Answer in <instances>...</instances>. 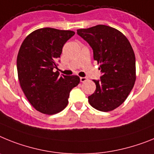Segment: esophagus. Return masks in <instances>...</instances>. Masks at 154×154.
<instances>
[{
    "label": "esophagus",
    "instance_id": "34e87169",
    "mask_svg": "<svg viewBox=\"0 0 154 154\" xmlns=\"http://www.w3.org/2000/svg\"><path fill=\"white\" fill-rule=\"evenodd\" d=\"M80 80H81V82H85L88 79H87V77H80Z\"/></svg>",
    "mask_w": 154,
    "mask_h": 154
}]
</instances>
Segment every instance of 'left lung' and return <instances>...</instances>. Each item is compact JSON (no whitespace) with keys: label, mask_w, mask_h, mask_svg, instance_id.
<instances>
[{"label":"left lung","mask_w":154,"mask_h":154,"mask_svg":"<svg viewBox=\"0 0 154 154\" xmlns=\"http://www.w3.org/2000/svg\"><path fill=\"white\" fill-rule=\"evenodd\" d=\"M81 38L93 49L94 60L100 63V80H93L95 91L88 97L93 108L110 112L121 105L136 81V58L130 42L121 32L104 25L78 29Z\"/></svg>","instance_id":"1"}]
</instances>
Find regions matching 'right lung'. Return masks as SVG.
<instances>
[{
  "label": "right lung",
  "mask_w": 154,
  "mask_h": 154,
  "mask_svg": "<svg viewBox=\"0 0 154 154\" xmlns=\"http://www.w3.org/2000/svg\"><path fill=\"white\" fill-rule=\"evenodd\" d=\"M74 34L69 30L39 29L29 34L20 47L17 57L20 85L31 105L43 114L63 110L69 92L80 83L77 76H60L53 71L63 46Z\"/></svg>",
  "instance_id": "add662e5"
}]
</instances>
